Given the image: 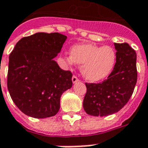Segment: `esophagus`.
Returning <instances> with one entry per match:
<instances>
[{"label": "esophagus", "mask_w": 148, "mask_h": 148, "mask_svg": "<svg viewBox=\"0 0 148 148\" xmlns=\"http://www.w3.org/2000/svg\"><path fill=\"white\" fill-rule=\"evenodd\" d=\"M78 81H79L78 78H77L76 76L72 77V82H73V84L77 83V82H78Z\"/></svg>", "instance_id": "obj_1"}]
</instances>
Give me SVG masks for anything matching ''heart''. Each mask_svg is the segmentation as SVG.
Here are the masks:
<instances>
[{
    "mask_svg": "<svg viewBox=\"0 0 148 148\" xmlns=\"http://www.w3.org/2000/svg\"><path fill=\"white\" fill-rule=\"evenodd\" d=\"M69 65H81L84 78L90 82L103 80L112 72L116 64V51L110 46H97L91 44L74 45L70 55L65 57Z\"/></svg>",
    "mask_w": 148,
    "mask_h": 148,
    "instance_id": "heart-1",
    "label": "heart"
}]
</instances>
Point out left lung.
I'll return each instance as SVG.
<instances>
[{"label": "left lung", "instance_id": "left-lung-1", "mask_svg": "<svg viewBox=\"0 0 148 148\" xmlns=\"http://www.w3.org/2000/svg\"><path fill=\"white\" fill-rule=\"evenodd\" d=\"M116 64L108 79L99 84H87L84 98L85 112L92 116H108L119 111L131 98L137 83L135 51L127 43H114Z\"/></svg>", "mask_w": 148, "mask_h": 148}]
</instances>
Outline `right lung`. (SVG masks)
I'll list each match as a JSON object with an SVG mask.
<instances>
[{
	"mask_svg": "<svg viewBox=\"0 0 148 148\" xmlns=\"http://www.w3.org/2000/svg\"><path fill=\"white\" fill-rule=\"evenodd\" d=\"M67 36L38 32L21 38L9 56L8 89L17 108L27 116L57 114L60 97L72 87V74L60 69L53 58Z\"/></svg>",
	"mask_w": 148,
	"mask_h": 148,
	"instance_id": "obj_1",
	"label": "right lung"
}]
</instances>
